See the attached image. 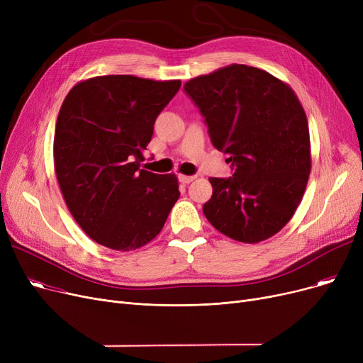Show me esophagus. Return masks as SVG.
I'll return each mask as SVG.
<instances>
[{
	"mask_svg": "<svg viewBox=\"0 0 363 363\" xmlns=\"http://www.w3.org/2000/svg\"><path fill=\"white\" fill-rule=\"evenodd\" d=\"M178 179H179L182 184H189V182H193V181L196 179V177H194V175H179Z\"/></svg>",
	"mask_w": 363,
	"mask_h": 363,
	"instance_id": "34e87169",
	"label": "esophagus"
}]
</instances>
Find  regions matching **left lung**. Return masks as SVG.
<instances>
[{
	"label": "left lung",
	"instance_id": "1",
	"mask_svg": "<svg viewBox=\"0 0 363 363\" xmlns=\"http://www.w3.org/2000/svg\"><path fill=\"white\" fill-rule=\"evenodd\" d=\"M213 147L231 157L233 177L208 178L207 220L226 237L259 242L294 215L311 174L304 110L293 89L271 73L231 65L188 81Z\"/></svg>",
	"mask_w": 363,
	"mask_h": 363
}]
</instances>
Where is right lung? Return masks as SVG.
Here are the masks:
<instances>
[{"instance_id":"1","label":"right lung","mask_w":363,"mask_h":363,"mask_svg":"<svg viewBox=\"0 0 363 363\" xmlns=\"http://www.w3.org/2000/svg\"><path fill=\"white\" fill-rule=\"evenodd\" d=\"M179 88L181 81L107 74L74 85L62 104L55 175L74 220L108 249L150 242L179 199L175 175L138 167L157 116Z\"/></svg>"}]
</instances>
